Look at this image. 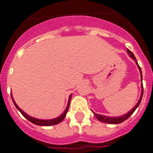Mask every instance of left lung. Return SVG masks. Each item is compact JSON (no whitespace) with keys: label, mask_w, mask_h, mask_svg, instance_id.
Returning <instances> with one entry per match:
<instances>
[{"label":"left lung","mask_w":153,"mask_h":153,"mask_svg":"<svg viewBox=\"0 0 153 153\" xmlns=\"http://www.w3.org/2000/svg\"><path fill=\"white\" fill-rule=\"evenodd\" d=\"M126 52H127V53L129 54V56H130L131 57V58H132L134 60L135 63H136V64L137 65V68H138L139 71H140V73H141V81H142V73H141V68H140V66H139L138 64H137V59H136V58H135L134 55V54L132 53V52L129 50V49H127V50H126ZM142 96H143V84H141V97H140V99H139L138 102L137 103V105H135V106L134 107V108H133L131 109L130 111H129L128 112L126 113V114L121 115V116H119V117H110V116H106V115H100V114H97V113H94L93 111H92L94 112V115L96 116L97 119L99 121L101 122V123H108V124L121 123H123V122H124L125 120H127V119L130 117V115H132L133 113L134 112V111L136 110V109H137V108L139 106L140 103H141V99H142Z\"/></svg>","instance_id":"1"}]
</instances>
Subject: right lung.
<instances>
[{
	"mask_svg": "<svg viewBox=\"0 0 153 153\" xmlns=\"http://www.w3.org/2000/svg\"><path fill=\"white\" fill-rule=\"evenodd\" d=\"M11 96H12V101L14 103L15 106L17 109H18L19 111H20L21 114L24 116L27 120H29L30 122H31L32 123L35 124V125H38V126H53V125H56V124H58L59 123H61L64 119L65 118L66 115H67V112L68 111V108H69V105H70V101H71V94L70 96H69V99H68V105H67V108L66 109L64 110V111L62 113L61 115L58 116V117L55 118V119H52V120H39V119H36V118H33L31 117V116H30L28 115L27 114L24 112V111L22 110V109L18 106V105H16V103L15 102L14 99L12 97V95L11 94Z\"/></svg>",
	"mask_w": 153,
	"mask_h": 153,
	"instance_id": "right-lung-1",
	"label": "right lung"
}]
</instances>
